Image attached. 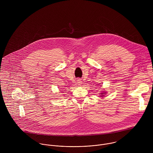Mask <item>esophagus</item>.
<instances>
[{
	"label": "esophagus",
	"mask_w": 153,
	"mask_h": 153,
	"mask_svg": "<svg viewBox=\"0 0 153 153\" xmlns=\"http://www.w3.org/2000/svg\"><path fill=\"white\" fill-rule=\"evenodd\" d=\"M77 84H78V85H80L82 84V81L80 79H78L77 80Z\"/></svg>",
	"instance_id": "34e87169"
}]
</instances>
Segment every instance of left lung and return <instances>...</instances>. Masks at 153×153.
<instances>
[{"label":"left lung","mask_w":153,"mask_h":153,"mask_svg":"<svg viewBox=\"0 0 153 153\" xmlns=\"http://www.w3.org/2000/svg\"><path fill=\"white\" fill-rule=\"evenodd\" d=\"M102 94H105V93H102Z\"/></svg>","instance_id":"obj_1"}]
</instances>
